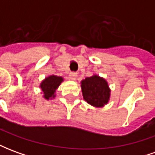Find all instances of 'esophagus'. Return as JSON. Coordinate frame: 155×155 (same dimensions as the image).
Returning <instances> with one entry per match:
<instances>
[{
	"label": "esophagus",
	"instance_id": "obj_1",
	"mask_svg": "<svg viewBox=\"0 0 155 155\" xmlns=\"http://www.w3.org/2000/svg\"><path fill=\"white\" fill-rule=\"evenodd\" d=\"M70 78H71V80H72V81H75L76 78H77V73H75V72H71L70 73Z\"/></svg>",
	"mask_w": 155,
	"mask_h": 155
}]
</instances>
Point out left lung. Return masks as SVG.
<instances>
[{
    "mask_svg": "<svg viewBox=\"0 0 155 155\" xmlns=\"http://www.w3.org/2000/svg\"><path fill=\"white\" fill-rule=\"evenodd\" d=\"M84 100L94 107H103L109 102L110 90L104 78L94 74L81 81Z\"/></svg>",
    "mask_w": 155,
    "mask_h": 155,
    "instance_id": "1",
    "label": "left lung"
}]
</instances>
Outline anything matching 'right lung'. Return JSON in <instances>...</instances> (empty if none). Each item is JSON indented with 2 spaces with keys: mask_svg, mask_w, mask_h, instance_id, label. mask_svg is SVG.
Here are the masks:
<instances>
[{
  "mask_svg": "<svg viewBox=\"0 0 155 155\" xmlns=\"http://www.w3.org/2000/svg\"><path fill=\"white\" fill-rule=\"evenodd\" d=\"M63 81V78L56 75H50L45 78L40 85L41 91L44 94L43 97L45 100H51L55 97V91Z\"/></svg>",
  "mask_w": 155,
  "mask_h": 155,
  "instance_id": "1",
  "label": "right lung"
}]
</instances>
